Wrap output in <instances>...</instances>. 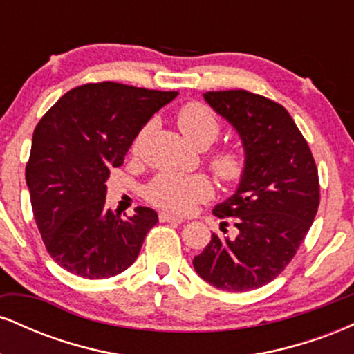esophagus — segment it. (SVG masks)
Wrapping results in <instances>:
<instances>
[{"label": "esophagus", "mask_w": 354, "mask_h": 354, "mask_svg": "<svg viewBox=\"0 0 354 354\" xmlns=\"http://www.w3.org/2000/svg\"><path fill=\"white\" fill-rule=\"evenodd\" d=\"M160 221L161 223H183V221H185V219L174 216V214L165 213V211H163V213H160Z\"/></svg>", "instance_id": "34e87169"}]
</instances>
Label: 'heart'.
Listing matches in <instances>:
<instances>
[{
  "label": "heart",
  "instance_id": "heart-1",
  "mask_svg": "<svg viewBox=\"0 0 354 354\" xmlns=\"http://www.w3.org/2000/svg\"><path fill=\"white\" fill-rule=\"evenodd\" d=\"M176 124L183 136L198 148H206L221 133V123L213 108L200 101H191L180 108ZM146 128L140 133L136 146L143 140ZM208 166L214 176L226 185L239 181L246 169V156L238 146H219L208 154ZM214 188L203 174H158L146 189L149 203L173 213H189L200 203L213 198Z\"/></svg>",
  "mask_w": 354,
  "mask_h": 354
}]
</instances>
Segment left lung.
Wrapping results in <instances>:
<instances>
[{
	"instance_id": "left-lung-1",
	"label": "left lung",
	"mask_w": 354,
	"mask_h": 354,
	"mask_svg": "<svg viewBox=\"0 0 354 354\" xmlns=\"http://www.w3.org/2000/svg\"><path fill=\"white\" fill-rule=\"evenodd\" d=\"M205 100L236 128L246 169L236 193L213 209L225 219L221 226L233 219V234H213L193 266L219 290L251 291L290 265L310 231L319 206L318 168L301 131L279 103L246 89L208 91Z\"/></svg>"
}]
</instances>
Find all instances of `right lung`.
Wrapping results in <instances>:
<instances>
[{"instance_id": "obj_1", "label": "right lung", "mask_w": 354, "mask_h": 354, "mask_svg": "<svg viewBox=\"0 0 354 354\" xmlns=\"http://www.w3.org/2000/svg\"><path fill=\"white\" fill-rule=\"evenodd\" d=\"M178 91L103 81L70 89L36 124L26 185L48 253L81 278L120 274L140 254L156 211L138 206L123 219L104 205L109 169Z\"/></svg>"}]
</instances>
